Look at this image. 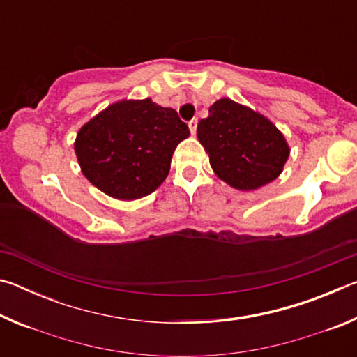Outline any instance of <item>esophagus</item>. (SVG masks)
Wrapping results in <instances>:
<instances>
[{"mask_svg": "<svg viewBox=\"0 0 357 357\" xmlns=\"http://www.w3.org/2000/svg\"><path fill=\"white\" fill-rule=\"evenodd\" d=\"M197 126H198V119L197 118H193V119L189 121V129H190L192 134H195V132H197Z\"/></svg>", "mask_w": 357, "mask_h": 357, "instance_id": "esophagus-1", "label": "esophagus"}]
</instances>
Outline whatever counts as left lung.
I'll use <instances>...</instances> for the list:
<instances>
[{"mask_svg":"<svg viewBox=\"0 0 357 357\" xmlns=\"http://www.w3.org/2000/svg\"><path fill=\"white\" fill-rule=\"evenodd\" d=\"M217 176L234 189L255 190L283 170L289 149L280 130L263 114L220 99L197 128Z\"/></svg>","mask_w":357,"mask_h":357,"instance_id":"obj_1","label":"left lung"}]
</instances>
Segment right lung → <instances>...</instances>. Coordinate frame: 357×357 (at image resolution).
<instances>
[{"instance_id": "obj_1", "label": "right lung", "mask_w": 357, "mask_h": 357, "mask_svg": "<svg viewBox=\"0 0 357 357\" xmlns=\"http://www.w3.org/2000/svg\"><path fill=\"white\" fill-rule=\"evenodd\" d=\"M189 135L173 108L151 99L121 100L83 126L75 154L98 189L118 200H137L164 183L174 149Z\"/></svg>"}]
</instances>
